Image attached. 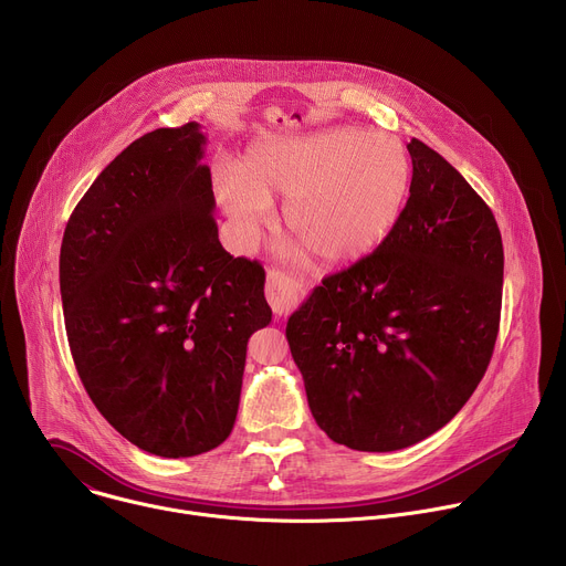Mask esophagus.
<instances>
[{
  "label": "esophagus",
  "mask_w": 566,
  "mask_h": 566,
  "mask_svg": "<svg viewBox=\"0 0 566 566\" xmlns=\"http://www.w3.org/2000/svg\"><path fill=\"white\" fill-rule=\"evenodd\" d=\"M302 289H304V284L300 280H295L293 275L277 271V269L269 271L266 297H269V304L275 311V315H289L293 311V306L297 304Z\"/></svg>",
  "instance_id": "obj_1"
}]
</instances>
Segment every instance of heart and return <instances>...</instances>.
<instances>
[{
	"instance_id": "1",
	"label": "heart",
	"mask_w": 566,
	"mask_h": 566,
	"mask_svg": "<svg viewBox=\"0 0 566 566\" xmlns=\"http://www.w3.org/2000/svg\"><path fill=\"white\" fill-rule=\"evenodd\" d=\"M412 181L410 156L389 134L329 127L253 145L237 170H214L219 203L247 234L286 199L291 234L325 264L371 253L394 228Z\"/></svg>"
}]
</instances>
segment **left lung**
Wrapping results in <instances>:
<instances>
[{
  "instance_id": "8db88e82",
  "label": "left lung",
  "mask_w": 566,
  "mask_h": 566,
  "mask_svg": "<svg viewBox=\"0 0 566 566\" xmlns=\"http://www.w3.org/2000/svg\"><path fill=\"white\" fill-rule=\"evenodd\" d=\"M410 199L380 247L322 280L289 317L308 408L352 450L391 452L441 430L491 363L504 247L491 208L426 143H408Z\"/></svg>"
}]
</instances>
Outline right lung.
Instances as JSON below:
<instances>
[{
    "instance_id": "right-lung-1",
    "label": "right lung",
    "mask_w": 566,
    "mask_h": 566,
    "mask_svg": "<svg viewBox=\"0 0 566 566\" xmlns=\"http://www.w3.org/2000/svg\"><path fill=\"white\" fill-rule=\"evenodd\" d=\"M199 123L125 147L75 206L60 249L71 356L98 412L156 457L232 432L249 338L271 322L264 269L223 251Z\"/></svg>"
}]
</instances>
